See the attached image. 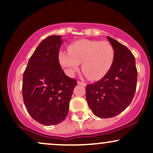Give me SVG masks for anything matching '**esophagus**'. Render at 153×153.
Instances as JSON below:
<instances>
[{
	"label": "esophagus",
	"mask_w": 153,
	"mask_h": 153,
	"mask_svg": "<svg viewBox=\"0 0 153 153\" xmlns=\"http://www.w3.org/2000/svg\"><path fill=\"white\" fill-rule=\"evenodd\" d=\"M78 85H83V86H85L86 85V83L82 81H78Z\"/></svg>",
	"instance_id": "34e87169"
}]
</instances>
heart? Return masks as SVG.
Listing matches in <instances>:
<instances>
[{"instance_id":"obj_1","label":"heart","mask_w":153,"mask_h":153,"mask_svg":"<svg viewBox=\"0 0 153 153\" xmlns=\"http://www.w3.org/2000/svg\"><path fill=\"white\" fill-rule=\"evenodd\" d=\"M68 53L59 52L60 65L68 75H74L82 63V71L88 78L99 80L106 75L113 65L114 47L110 42L98 40L80 39L68 47Z\"/></svg>"}]
</instances>
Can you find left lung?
I'll return each mask as SVG.
<instances>
[{
  "instance_id": "8db88e82",
  "label": "left lung",
  "mask_w": 153,
  "mask_h": 153,
  "mask_svg": "<svg viewBox=\"0 0 153 153\" xmlns=\"http://www.w3.org/2000/svg\"><path fill=\"white\" fill-rule=\"evenodd\" d=\"M115 50V58L108 73L98 82L85 87L86 101L96 117L111 118L130 104L137 87L135 58L129 49L107 36Z\"/></svg>"
}]
</instances>
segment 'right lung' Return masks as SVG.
<instances>
[{"label":"right lung","mask_w":153,"mask_h":153,"mask_svg":"<svg viewBox=\"0 0 153 153\" xmlns=\"http://www.w3.org/2000/svg\"><path fill=\"white\" fill-rule=\"evenodd\" d=\"M61 36L45 39L31 56L23 75L22 95L28 113L35 121L50 126L62 122L77 81L65 74L58 54Z\"/></svg>","instance_id":"obj_1"}]
</instances>
